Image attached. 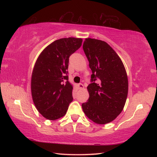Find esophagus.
<instances>
[{
	"label": "esophagus",
	"instance_id": "esophagus-1",
	"mask_svg": "<svg viewBox=\"0 0 157 157\" xmlns=\"http://www.w3.org/2000/svg\"><path fill=\"white\" fill-rule=\"evenodd\" d=\"M78 88H79V89H84V85H83L82 84H79L78 85Z\"/></svg>",
	"mask_w": 157,
	"mask_h": 157
}]
</instances>
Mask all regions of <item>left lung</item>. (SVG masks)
<instances>
[{
  "instance_id": "8db88e82",
  "label": "left lung",
  "mask_w": 157,
  "mask_h": 157,
  "mask_svg": "<svg viewBox=\"0 0 157 157\" xmlns=\"http://www.w3.org/2000/svg\"><path fill=\"white\" fill-rule=\"evenodd\" d=\"M83 49L91 69L92 83L87 90L88 102L83 111L97 124L115 120L124 107L128 93L125 67L116 52L105 41L86 38Z\"/></svg>"
}]
</instances>
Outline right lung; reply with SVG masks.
<instances>
[{"mask_svg":"<svg viewBox=\"0 0 157 157\" xmlns=\"http://www.w3.org/2000/svg\"><path fill=\"white\" fill-rule=\"evenodd\" d=\"M83 40L61 38L46 46L33 69L31 92L38 112L49 120L64 116L73 101V86L68 81L70 55L80 48Z\"/></svg>","mask_w":157,"mask_h":157,"instance_id":"right-lung-1","label":"right lung"}]
</instances>
